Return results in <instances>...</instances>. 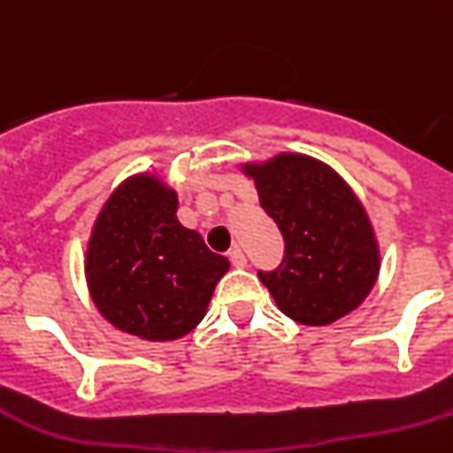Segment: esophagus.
<instances>
[{"label":"esophagus","mask_w":453,"mask_h":453,"mask_svg":"<svg viewBox=\"0 0 453 453\" xmlns=\"http://www.w3.org/2000/svg\"><path fill=\"white\" fill-rule=\"evenodd\" d=\"M230 264L234 265V268H246L248 259H246V255H243V250H241V248H234V250H230Z\"/></svg>","instance_id":"1"}]
</instances>
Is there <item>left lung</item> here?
<instances>
[{"instance_id":"left-lung-1","label":"left lung","mask_w":453,"mask_h":453,"mask_svg":"<svg viewBox=\"0 0 453 453\" xmlns=\"http://www.w3.org/2000/svg\"><path fill=\"white\" fill-rule=\"evenodd\" d=\"M261 207L284 236V259L259 279L279 311L326 326L355 311L373 288L380 252L365 207L328 165L281 154L243 167Z\"/></svg>"}]
</instances>
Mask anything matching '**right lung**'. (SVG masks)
I'll use <instances>...</instances> for the list:
<instances>
[{"mask_svg": "<svg viewBox=\"0 0 453 453\" xmlns=\"http://www.w3.org/2000/svg\"><path fill=\"white\" fill-rule=\"evenodd\" d=\"M179 198L154 176L125 180L104 203L87 250V284L109 322L150 342L188 335L230 261L176 219Z\"/></svg>", "mask_w": 453, "mask_h": 453, "instance_id": "right-lung-1", "label": "right lung"}]
</instances>
